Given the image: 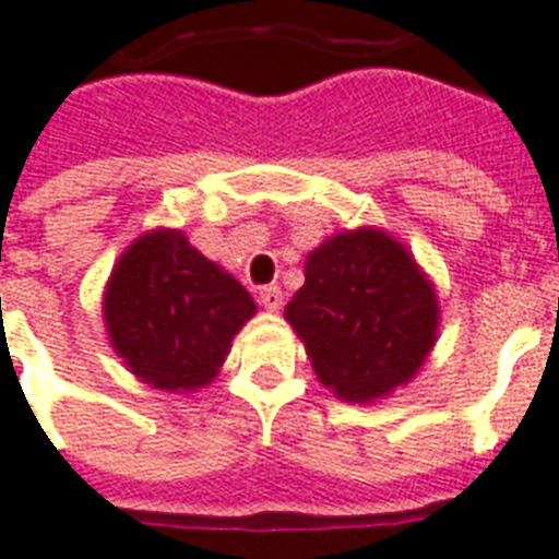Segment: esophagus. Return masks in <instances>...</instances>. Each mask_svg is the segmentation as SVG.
<instances>
[{"instance_id":"1","label":"esophagus","mask_w":559,"mask_h":559,"mask_svg":"<svg viewBox=\"0 0 559 559\" xmlns=\"http://www.w3.org/2000/svg\"><path fill=\"white\" fill-rule=\"evenodd\" d=\"M258 301H261L266 310H272V313H275V310H281V307H284V293H281V287H263L261 293H258Z\"/></svg>"}]
</instances>
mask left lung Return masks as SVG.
<instances>
[{
  "label": "left lung",
  "instance_id": "8db88e82",
  "mask_svg": "<svg viewBox=\"0 0 559 559\" xmlns=\"http://www.w3.org/2000/svg\"><path fill=\"white\" fill-rule=\"evenodd\" d=\"M322 385L371 403L406 385L438 340L432 281L380 228L328 237L307 254L305 287L284 310Z\"/></svg>",
  "mask_w": 559,
  "mask_h": 559
}]
</instances>
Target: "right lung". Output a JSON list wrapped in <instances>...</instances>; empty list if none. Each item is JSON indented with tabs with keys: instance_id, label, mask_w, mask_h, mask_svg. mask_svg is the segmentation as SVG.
Instances as JSON below:
<instances>
[{
	"instance_id": "add662e5",
	"label": "right lung",
	"mask_w": 559,
	"mask_h": 559,
	"mask_svg": "<svg viewBox=\"0 0 559 559\" xmlns=\"http://www.w3.org/2000/svg\"><path fill=\"white\" fill-rule=\"evenodd\" d=\"M254 310L243 284L177 228L139 237L104 289V322L116 354L139 380L165 391L209 385Z\"/></svg>"
}]
</instances>
